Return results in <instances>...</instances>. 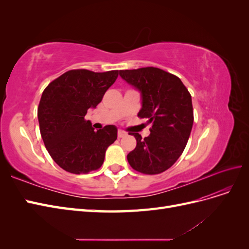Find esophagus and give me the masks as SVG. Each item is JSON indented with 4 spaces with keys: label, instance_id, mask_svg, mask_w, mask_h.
<instances>
[{
    "label": "esophagus",
    "instance_id": "1",
    "mask_svg": "<svg viewBox=\"0 0 249 249\" xmlns=\"http://www.w3.org/2000/svg\"><path fill=\"white\" fill-rule=\"evenodd\" d=\"M117 136H118V138H123V137L126 136V133L124 132V131H122V130H119V131L117 132Z\"/></svg>",
    "mask_w": 249,
    "mask_h": 249
}]
</instances>
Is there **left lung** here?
Segmentation results:
<instances>
[{"label":"left lung","instance_id":"left-lung-1","mask_svg":"<svg viewBox=\"0 0 249 249\" xmlns=\"http://www.w3.org/2000/svg\"><path fill=\"white\" fill-rule=\"evenodd\" d=\"M119 76L140 92L138 116L152 124L144 139L130 133L137 145L127 162L141 173L158 175L171 167L186 147L193 125L191 95L179 78L157 67L120 71Z\"/></svg>","mask_w":249,"mask_h":249}]
</instances>
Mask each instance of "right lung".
I'll list each match as a JSON object with an SVG mask.
<instances>
[{
	"label": "right lung",
	"mask_w": 249,
	"mask_h": 249,
	"mask_svg": "<svg viewBox=\"0 0 249 249\" xmlns=\"http://www.w3.org/2000/svg\"><path fill=\"white\" fill-rule=\"evenodd\" d=\"M118 77V71L94 72L73 70L51 82L42 92L38 116L40 134L50 156L74 175L99 169L109 145L117 139V127L95 131L85 120Z\"/></svg>",
	"instance_id": "1"
}]
</instances>
